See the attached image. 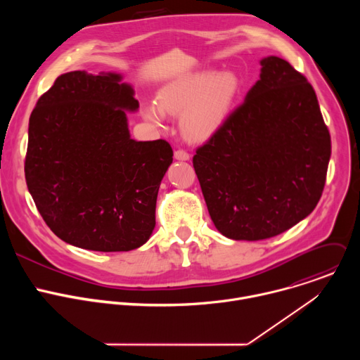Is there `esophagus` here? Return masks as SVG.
Masks as SVG:
<instances>
[{"mask_svg": "<svg viewBox=\"0 0 360 360\" xmlns=\"http://www.w3.org/2000/svg\"><path fill=\"white\" fill-rule=\"evenodd\" d=\"M175 158L176 160H179V161H188L189 158H191V155H189V153L185 150V149H176L175 150Z\"/></svg>", "mask_w": 360, "mask_h": 360, "instance_id": "esophagus-1", "label": "esophagus"}]
</instances>
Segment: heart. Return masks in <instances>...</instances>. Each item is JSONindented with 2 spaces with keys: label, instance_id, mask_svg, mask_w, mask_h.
Here are the masks:
<instances>
[{
  "label": "heart",
  "instance_id": "obj_1",
  "mask_svg": "<svg viewBox=\"0 0 360 360\" xmlns=\"http://www.w3.org/2000/svg\"><path fill=\"white\" fill-rule=\"evenodd\" d=\"M238 89L239 81L232 72H195L162 88L158 104L146 105L143 115L148 121L161 125L165 114H184V132L192 139H203L222 124Z\"/></svg>",
  "mask_w": 360,
  "mask_h": 360
}]
</instances>
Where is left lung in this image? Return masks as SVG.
<instances>
[{
    "label": "left lung",
    "mask_w": 360,
    "mask_h": 360,
    "mask_svg": "<svg viewBox=\"0 0 360 360\" xmlns=\"http://www.w3.org/2000/svg\"><path fill=\"white\" fill-rule=\"evenodd\" d=\"M261 65L243 104L192 160L217 229L235 240L276 236L309 215L330 160L314 86L279 57Z\"/></svg>",
    "instance_id": "obj_1"
}]
</instances>
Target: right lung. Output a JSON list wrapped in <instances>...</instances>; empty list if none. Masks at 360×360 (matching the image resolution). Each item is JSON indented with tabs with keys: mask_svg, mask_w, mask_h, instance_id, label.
Wrapping results in <instances>:
<instances>
[{
	"mask_svg": "<svg viewBox=\"0 0 360 360\" xmlns=\"http://www.w3.org/2000/svg\"><path fill=\"white\" fill-rule=\"evenodd\" d=\"M121 75L71 71L44 92L30 117L25 181L60 239L98 252L143 245L155 228L157 196L172 164L165 139H131L139 104Z\"/></svg>",
	"mask_w": 360,
	"mask_h": 360,
	"instance_id": "obj_1",
	"label": "right lung"
}]
</instances>
